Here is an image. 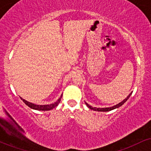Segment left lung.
I'll use <instances>...</instances> for the list:
<instances>
[{
	"instance_id": "obj_1",
	"label": "left lung",
	"mask_w": 151,
	"mask_h": 151,
	"mask_svg": "<svg viewBox=\"0 0 151 151\" xmlns=\"http://www.w3.org/2000/svg\"><path fill=\"white\" fill-rule=\"evenodd\" d=\"M131 93H130L129 96H127V98L125 99H124L123 101H121V103H119V104L114 106H112V107H109V108H101V109H100V108H95V107H92V106H89L87 103H86V104L90 109H93V111H111V110H113V109L119 108V107H120L121 106H122L126 101H127V99L130 97V96H131Z\"/></svg>"
}]
</instances>
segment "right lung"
<instances>
[{
  "mask_svg": "<svg viewBox=\"0 0 151 151\" xmlns=\"http://www.w3.org/2000/svg\"><path fill=\"white\" fill-rule=\"evenodd\" d=\"M62 95H61V97H60L59 99L56 102H55L54 104H49V105H35L34 104L30 103V102H28L27 101H25V99H22L20 97V99L22 100V101L26 105L28 106L29 107L32 109H35V110H39V111H49L51 110V109H53L55 107H56L59 104L60 101H61V98H62Z\"/></svg>",
  "mask_w": 151,
  "mask_h": 151,
  "instance_id": "right-lung-1",
  "label": "right lung"
}]
</instances>
